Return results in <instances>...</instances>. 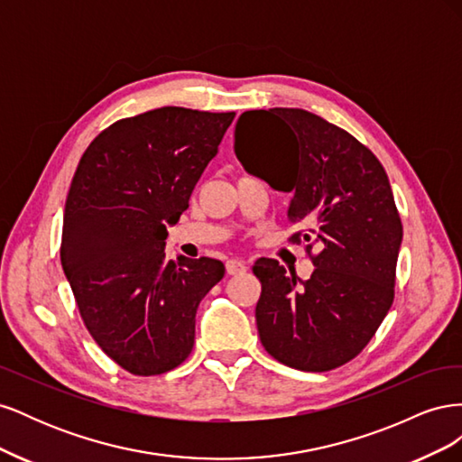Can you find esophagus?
I'll return each mask as SVG.
<instances>
[{"mask_svg":"<svg viewBox=\"0 0 462 462\" xmlns=\"http://www.w3.org/2000/svg\"><path fill=\"white\" fill-rule=\"evenodd\" d=\"M226 270H227L229 275H241V273L246 272V263L243 260H236V258L235 260H227Z\"/></svg>","mask_w":462,"mask_h":462,"instance_id":"esophagus-1","label":"esophagus"}]
</instances>
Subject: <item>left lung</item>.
Wrapping results in <instances>:
<instances>
[{
  "label": "left lung",
  "instance_id": "left-lung-1",
  "mask_svg": "<svg viewBox=\"0 0 462 462\" xmlns=\"http://www.w3.org/2000/svg\"><path fill=\"white\" fill-rule=\"evenodd\" d=\"M254 137L269 144L263 161ZM235 153L248 173L292 194L289 221L306 229L291 241L309 243L316 265L302 282L277 260L254 263L260 341L285 366L337 368L370 343L395 297L402 226L383 165L353 134L297 107L245 111Z\"/></svg>",
  "mask_w": 462,
  "mask_h": 462
}]
</instances>
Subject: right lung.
<instances>
[{
    "mask_svg": "<svg viewBox=\"0 0 462 462\" xmlns=\"http://www.w3.org/2000/svg\"><path fill=\"white\" fill-rule=\"evenodd\" d=\"M233 119L158 107L109 125L79 162L61 265L94 341L134 375L185 362L199 304L226 273L219 260H167L163 248Z\"/></svg>",
    "mask_w": 462,
    "mask_h": 462,
    "instance_id": "1",
    "label": "right lung"
}]
</instances>
